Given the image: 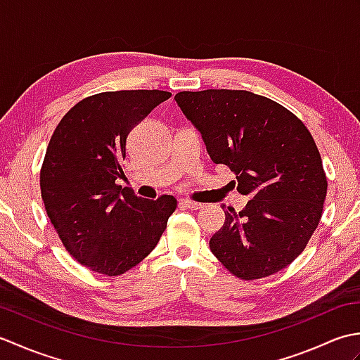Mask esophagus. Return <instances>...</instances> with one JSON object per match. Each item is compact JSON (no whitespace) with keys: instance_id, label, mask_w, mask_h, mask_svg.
Segmentation results:
<instances>
[{"instance_id":"34e87169","label":"esophagus","mask_w":360,"mask_h":360,"mask_svg":"<svg viewBox=\"0 0 360 360\" xmlns=\"http://www.w3.org/2000/svg\"><path fill=\"white\" fill-rule=\"evenodd\" d=\"M181 205L186 209H192V210H198L202 207L201 202H195V201H190V200H181Z\"/></svg>"}]
</instances>
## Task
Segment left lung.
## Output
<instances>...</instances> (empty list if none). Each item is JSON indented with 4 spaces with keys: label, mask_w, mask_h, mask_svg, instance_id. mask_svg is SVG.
<instances>
[{
    "label": "left lung",
    "mask_w": 360,
    "mask_h": 360,
    "mask_svg": "<svg viewBox=\"0 0 360 360\" xmlns=\"http://www.w3.org/2000/svg\"><path fill=\"white\" fill-rule=\"evenodd\" d=\"M174 101L201 133L210 159L231 168L236 190L250 198L241 212H224L212 254L243 280L281 271L307 248L326 196L322 158L308 128L250 91H182Z\"/></svg>",
    "instance_id": "8db88e82"
}]
</instances>
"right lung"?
<instances>
[{
    "label": "right lung",
    "mask_w": 360,
    "mask_h": 360,
    "mask_svg": "<svg viewBox=\"0 0 360 360\" xmlns=\"http://www.w3.org/2000/svg\"><path fill=\"white\" fill-rule=\"evenodd\" d=\"M170 96L159 89L91 96L51 137L40 173L44 209L66 250L91 271L114 277L141 263L176 210L170 195L143 200L116 184L129 131Z\"/></svg>",
    "instance_id": "1"
}]
</instances>
